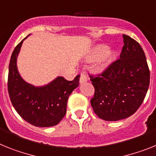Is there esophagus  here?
<instances>
[{
    "mask_svg": "<svg viewBox=\"0 0 156 156\" xmlns=\"http://www.w3.org/2000/svg\"><path fill=\"white\" fill-rule=\"evenodd\" d=\"M88 80V76L86 73H82L81 74V76H80V83L83 84L85 82H87Z\"/></svg>",
    "mask_w": 156,
    "mask_h": 156,
    "instance_id": "34e87169",
    "label": "esophagus"
}]
</instances>
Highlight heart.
Masks as SVG:
<instances>
[{
	"label": "heart",
	"instance_id": "1",
	"mask_svg": "<svg viewBox=\"0 0 156 156\" xmlns=\"http://www.w3.org/2000/svg\"><path fill=\"white\" fill-rule=\"evenodd\" d=\"M108 50V47L104 44H99L96 46L93 50L92 51V53L90 55V58L92 59H97L102 56L99 63V66L101 68H105L113 60L115 57V52L112 50Z\"/></svg>",
	"mask_w": 156,
	"mask_h": 156
}]
</instances>
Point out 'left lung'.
Segmentation results:
<instances>
[{
    "mask_svg": "<svg viewBox=\"0 0 156 156\" xmlns=\"http://www.w3.org/2000/svg\"><path fill=\"white\" fill-rule=\"evenodd\" d=\"M122 37L120 58L101 74H89L95 89L92 108L105 121H118L133 115L149 86L150 71L143 48L129 36Z\"/></svg>",
    "mask_w": 156,
    "mask_h": 156,
    "instance_id": "left-lung-1",
    "label": "left lung"
}]
</instances>
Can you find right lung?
I'll return each mask as SVG.
<instances>
[{"label": "right lung", "mask_w": 156, "mask_h": 156, "mask_svg": "<svg viewBox=\"0 0 156 156\" xmlns=\"http://www.w3.org/2000/svg\"><path fill=\"white\" fill-rule=\"evenodd\" d=\"M23 40L15 48L9 63L8 91L11 102L19 115L31 125L53 126L66 115L67 100L73 90L79 86L80 74L73 81L58 77L42 87H35L27 83L19 74L16 66Z\"/></svg>", "instance_id": "right-lung-1"}]
</instances>
